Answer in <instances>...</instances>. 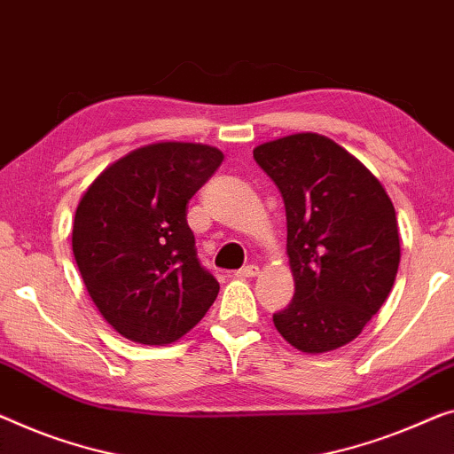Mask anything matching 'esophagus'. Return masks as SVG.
I'll list each match as a JSON object with an SVG mask.
<instances>
[{
  "instance_id": "1",
  "label": "esophagus",
  "mask_w": 454,
  "mask_h": 454,
  "mask_svg": "<svg viewBox=\"0 0 454 454\" xmlns=\"http://www.w3.org/2000/svg\"><path fill=\"white\" fill-rule=\"evenodd\" d=\"M256 275H259V267L256 265H247L240 270H236V277H240V279H253Z\"/></svg>"
}]
</instances>
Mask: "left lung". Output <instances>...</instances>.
<instances>
[{
	"instance_id": "left-lung-1",
	"label": "left lung",
	"mask_w": 454,
	"mask_h": 454,
	"mask_svg": "<svg viewBox=\"0 0 454 454\" xmlns=\"http://www.w3.org/2000/svg\"><path fill=\"white\" fill-rule=\"evenodd\" d=\"M279 187L295 294L273 316L301 353L336 350L363 333L394 287L400 232L385 187L322 134L300 132L253 151Z\"/></svg>"
}]
</instances>
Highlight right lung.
Returning a JSON list of instances; mask_svg holds the SVG:
<instances>
[{"label": "right lung", "mask_w": 454, "mask_h": 454, "mask_svg": "<svg viewBox=\"0 0 454 454\" xmlns=\"http://www.w3.org/2000/svg\"><path fill=\"white\" fill-rule=\"evenodd\" d=\"M222 160L215 146L153 142L106 167L81 198L73 254L99 314L128 340L167 347L218 297L187 204Z\"/></svg>", "instance_id": "obj_1"}]
</instances>
